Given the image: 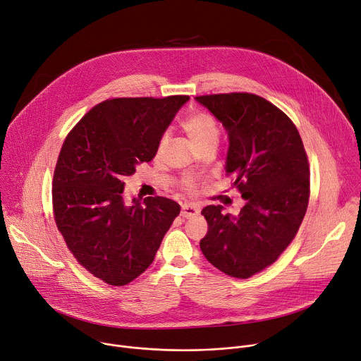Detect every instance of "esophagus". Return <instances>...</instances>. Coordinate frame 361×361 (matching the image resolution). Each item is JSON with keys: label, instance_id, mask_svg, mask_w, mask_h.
Wrapping results in <instances>:
<instances>
[{"label": "esophagus", "instance_id": "esophagus-1", "mask_svg": "<svg viewBox=\"0 0 361 361\" xmlns=\"http://www.w3.org/2000/svg\"><path fill=\"white\" fill-rule=\"evenodd\" d=\"M197 214H199V208H196L193 205H189V204L182 205V211H180V216L182 218L190 219V218H195Z\"/></svg>", "mask_w": 361, "mask_h": 361}]
</instances>
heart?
<instances>
[{"instance_id":"heart-1","label":"heart","mask_w":361,"mask_h":361,"mask_svg":"<svg viewBox=\"0 0 361 361\" xmlns=\"http://www.w3.org/2000/svg\"><path fill=\"white\" fill-rule=\"evenodd\" d=\"M182 128L195 149L207 142H218V128L214 122V118L205 113H193L188 116L183 120ZM165 143H166V136L160 139L159 150L164 149ZM182 188L186 192H195L196 183L192 178H185L182 180Z\"/></svg>"}]
</instances>
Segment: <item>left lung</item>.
Segmentation results:
<instances>
[{
  "label": "left lung",
  "mask_w": 361,
  "mask_h": 361,
  "mask_svg": "<svg viewBox=\"0 0 361 361\" xmlns=\"http://www.w3.org/2000/svg\"><path fill=\"white\" fill-rule=\"evenodd\" d=\"M228 133L225 171L245 205L238 215L222 205L202 209L205 258L226 275L250 278L274 264L291 244L308 207L310 169L290 117L250 93L199 96Z\"/></svg>",
  "instance_id": "1"
}]
</instances>
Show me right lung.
I'll use <instances>...</instances> for the list:
<instances>
[{
	"instance_id": "right-lung-1",
	"label": "right lung",
	"mask_w": 361,
	"mask_h": 361,
	"mask_svg": "<svg viewBox=\"0 0 361 361\" xmlns=\"http://www.w3.org/2000/svg\"><path fill=\"white\" fill-rule=\"evenodd\" d=\"M189 96L111 99L94 106L66 137L54 171V219L90 274L126 286L154 259L179 215L172 199L123 195L125 178L150 162Z\"/></svg>"
}]
</instances>
